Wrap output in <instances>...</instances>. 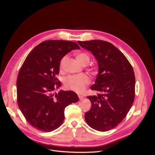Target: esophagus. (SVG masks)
Instances as JSON below:
<instances>
[{"label":"esophagus","instance_id":"esophagus-1","mask_svg":"<svg viewBox=\"0 0 155 155\" xmlns=\"http://www.w3.org/2000/svg\"><path fill=\"white\" fill-rule=\"evenodd\" d=\"M78 97H79V99L80 100H82L84 99V96L82 95H78Z\"/></svg>","mask_w":155,"mask_h":155}]
</instances>
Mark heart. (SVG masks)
Listing matches in <instances>:
<instances>
[{
    "mask_svg": "<svg viewBox=\"0 0 155 155\" xmlns=\"http://www.w3.org/2000/svg\"><path fill=\"white\" fill-rule=\"evenodd\" d=\"M77 60L82 65H86L90 61V56L85 52H79L75 54ZM67 59V56H64L61 59L60 64V68L62 70L64 67L65 62ZM89 80L85 74H78L69 75L64 78V85L67 89L77 92H82L86 85L88 84Z\"/></svg>",
    "mask_w": 155,
    "mask_h": 155,
    "instance_id": "b5f03b06",
    "label": "heart"
}]
</instances>
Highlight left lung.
I'll list each match as a JSON object with an SVG mask.
<instances>
[{
    "mask_svg": "<svg viewBox=\"0 0 155 155\" xmlns=\"http://www.w3.org/2000/svg\"><path fill=\"white\" fill-rule=\"evenodd\" d=\"M98 63L99 71L91 89L98 91L90 95L92 107L85 114L87 124L99 131H109L126 116L135 96L133 68L124 54L112 44L102 40L78 41Z\"/></svg>",
    "mask_w": 155,
    "mask_h": 155,
    "instance_id": "left-lung-1",
    "label": "left lung"
}]
</instances>
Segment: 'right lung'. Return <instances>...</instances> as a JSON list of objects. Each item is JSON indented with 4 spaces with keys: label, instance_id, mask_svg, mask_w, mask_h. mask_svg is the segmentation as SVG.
Wrapping results in <instances>:
<instances>
[{
    "label": "right lung",
    "instance_id": "right-lung-1",
    "mask_svg": "<svg viewBox=\"0 0 155 155\" xmlns=\"http://www.w3.org/2000/svg\"><path fill=\"white\" fill-rule=\"evenodd\" d=\"M79 50L75 42L49 40L36 46L28 54L20 69L17 80L19 107L28 123L44 132H51L63 123L64 110L78 101L73 91L61 90L56 76L61 59L73 50Z\"/></svg>",
    "mask_w": 155,
    "mask_h": 155
}]
</instances>
